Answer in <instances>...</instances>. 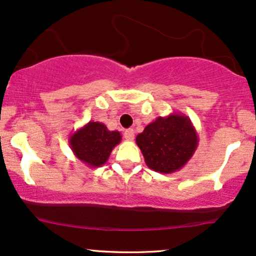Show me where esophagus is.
Wrapping results in <instances>:
<instances>
[{
  "label": "esophagus",
  "mask_w": 256,
  "mask_h": 256,
  "mask_svg": "<svg viewBox=\"0 0 256 256\" xmlns=\"http://www.w3.org/2000/svg\"><path fill=\"white\" fill-rule=\"evenodd\" d=\"M124 137L126 140H134V131L132 128H128V130L124 131Z\"/></svg>",
  "instance_id": "obj_1"
}]
</instances>
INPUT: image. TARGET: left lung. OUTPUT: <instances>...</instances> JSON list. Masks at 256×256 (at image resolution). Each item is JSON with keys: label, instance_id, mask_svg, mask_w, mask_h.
I'll return each instance as SVG.
<instances>
[{"label": "left lung", "instance_id": "8db88e82", "mask_svg": "<svg viewBox=\"0 0 256 256\" xmlns=\"http://www.w3.org/2000/svg\"><path fill=\"white\" fill-rule=\"evenodd\" d=\"M146 166L158 173H174L186 165L198 149V136L192 120L182 113L158 116L137 134Z\"/></svg>", "mask_w": 256, "mask_h": 256}]
</instances>
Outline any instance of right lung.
I'll return each mask as SVG.
<instances>
[{
	"label": "right lung",
	"instance_id": "1",
	"mask_svg": "<svg viewBox=\"0 0 256 256\" xmlns=\"http://www.w3.org/2000/svg\"><path fill=\"white\" fill-rule=\"evenodd\" d=\"M120 140L119 131H110L107 126L98 122H89L68 138L76 158L91 168L104 165Z\"/></svg>",
	"mask_w": 256,
	"mask_h": 256
}]
</instances>
